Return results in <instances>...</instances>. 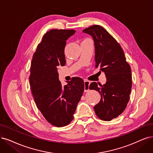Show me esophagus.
<instances>
[{
  "label": "esophagus",
  "instance_id": "esophagus-1",
  "mask_svg": "<svg viewBox=\"0 0 153 153\" xmlns=\"http://www.w3.org/2000/svg\"><path fill=\"white\" fill-rule=\"evenodd\" d=\"M84 92H88L89 90V86L90 84V82L87 80H84Z\"/></svg>",
  "mask_w": 153,
  "mask_h": 153
}]
</instances>
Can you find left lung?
<instances>
[{"instance_id":"1","label":"left lung","mask_w":153,"mask_h":153,"mask_svg":"<svg viewBox=\"0 0 153 153\" xmlns=\"http://www.w3.org/2000/svg\"><path fill=\"white\" fill-rule=\"evenodd\" d=\"M92 36L95 47V67L105 72L106 82L99 86L96 82L90 89L101 94L100 102L94 106L96 115L104 121H110L126 109L132 88L131 69L123 50L116 39L105 28L93 25L83 30Z\"/></svg>"}]
</instances>
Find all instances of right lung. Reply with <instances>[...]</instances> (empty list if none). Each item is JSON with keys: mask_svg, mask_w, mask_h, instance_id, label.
<instances>
[{"mask_svg": "<svg viewBox=\"0 0 153 153\" xmlns=\"http://www.w3.org/2000/svg\"><path fill=\"white\" fill-rule=\"evenodd\" d=\"M74 30H51L45 34L34 53L30 84L38 110L50 123L64 127L73 120L84 89L82 79L74 77L64 86L59 80L57 69L65 64L66 40Z\"/></svg>", "mask_w": 153, "mask_h": 153, "instance_id": "right-lung-1", "label": "right lung"}]
</instances>
